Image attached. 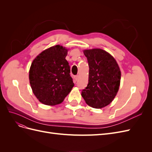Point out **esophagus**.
Here are the masks:
<instances>
[{"instance_id":"esophagus-1","label":"esophagus","mask_w":152,"mask_h":152,"mask_svg":"<svg viewBox=\"0 0 152 152\" xmlns=\"http://www.w3.org/2000/svg\"><path fill=\"white\" fill-rule=\"evenodd\" d=\"M74 79L75 81H77L78 79H79V75H75L74 76Z\"/></svg>"}]
</instances>
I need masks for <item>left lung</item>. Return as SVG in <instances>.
<instances>
[{"label": "left lung", "instance_id": "left-lung-1", "mask_svg": "<svg viewBox=\"0 0 152 152\" xmlns=\"http://www.w3.org/2000/svg\"><path fill=\"white\" fill-rule=\"evenodd\" d=\"M84 54L89 67V82L81 95L90 107L103 108L117 94L121 78L120 68L112 55L103 49H87Z\"/></svg>", "mask_w": 152, "mask_h": 152}]
</instances>
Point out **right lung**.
Wrapping results in <instances>:
<instances>
[{"label":"right lung","instance_id":"right-lung-1","mask_svg":"<svg viewBox=\"0 0 152 152\" xmlns=\"http://www.w3.org/2000/svg\"><path fill=\"white\" fill-rule=\"evenodd\" d=\"M67 54V49L56 45L40 53L31 63L30 84L37 98L44 104L62 103L74 86L65 59Z\"/></svg>","mask_w":152,"mask_h":152}]
</instances>
